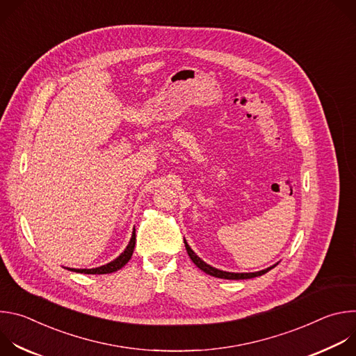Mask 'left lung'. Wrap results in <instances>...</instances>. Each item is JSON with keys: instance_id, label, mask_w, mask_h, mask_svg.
Segmentation results:
<instances>
[{"instance_id": "1", "label": "left lung", "mask_w": 356, "mask_h": 356, "mask_svg": "<svg viewBox=\"0 0 356 356\" xmlns=\"http://www.w3.org/2000/svg\"><path fill=\"white\" fill-rule=\"evenodd\" d=\"M184 245H186V250H187V253H188L190 259L193 261V264H194L198 269H201L202 272L207 273V275H210V276L220 277V279H228V280H243V279L258 277V276L265 275L266 272H269L270 269H273V268L277 265V264H276V265H273V266H270V268H266V269L259 270V272H252V273H234V272H225V270H220V269H217V268H213L211 265H209V264H206V262L202 261V259H200V258L195 255V252L190 248V245L187 243V241H186V239H184Z\"/></svg>"}]
</instances>
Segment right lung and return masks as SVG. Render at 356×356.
I'll use <instances>...</instances> for the list:
<instances>
[{
    "mask_svg": "<svg viewBox=\"0 0 356 356\" xmlns=\"http://www.w3.org/2000/svg\"><path fill=\"white\" fill-rule=\"evenodd\" d=\"M135 241H136V238H135V228H134L132 236H131V239H129V242H128L125 250L121 253V255H120L118 258H115V259L111 261L110 264L103 265V266H99V268H92V269H70V268H67V269L72 270V272L84 273V275H107V273L117 272V270H120L121 268H124V266L129 262V259H131V257H132V253H134Z\"/></svg>",
    "mask_w": 356,
    "mask_h": 356,
    "instance_id": "1",
    "label": "right lung"
}]
</instances>
